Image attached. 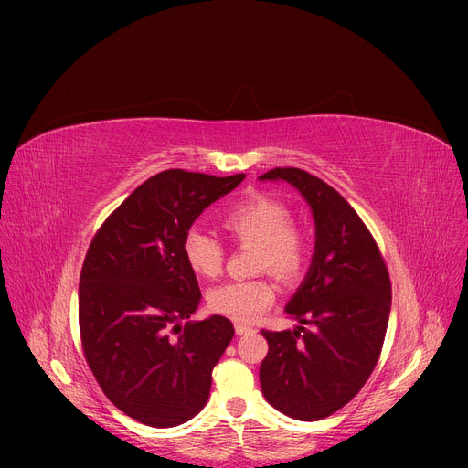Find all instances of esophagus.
Instances as JSON below:
<instances>
[{
  "label": "esophagus",
  "instance_id": "1",
  "mask_svg": "<svg viewBox=\"0 0 468 468\" xmlns=\"http://www.w3.org/2000/svg\"><path fill=\"white\" fill-rule=\"evenodd\" d=\"M235 332H237L239 335H244V334H254V328H252V326H249V324L237 323V324H235Z\"/></svg>",
  "mask_w": 468,
  "mask_h": 468
}]
</instances>
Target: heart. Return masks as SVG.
Returning <instances> with one entry per match:
<instances>
[{
	"instance_id": "b5f03b06",
	"label": "heart",
	"mask_w": 468,
	"mask_h": 468,
	"mask_svg": "<svg viewBox=\"0 0 468 468\" xmlns=\"http://www.w3.org/2000/svg\"><path fill=\"white\" fill-rule=\"evenodd\" d=\"M290 210L277 199L252 195L229 208L221 226L239 242L256 244V269H269L284 281L302 275L309 260V237L292 226ZM184 258L197 275L212 279L224 265V247L203 233L191 229L184 239ZM275 284L265 279L231 281L216 286L208 305L212 311L239 323H252L275 302Z\"/></svg>"
}]
</instances>
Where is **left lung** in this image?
<instances>
[{
    "instance_id": "8db88e82",
    "label": "left lung",
    "mask_w": 468,
    "mask_h": 468,
    "mask_svg": "<svg viewBox=\"0 0 468 468\" xmlns=\"http://www.w3.org/2000/svg\"><path fill=\"white\" fill-rule=\"evenodd\" d=\"M260 180L296 187L314 221L311 265L284 307L300 326L261 330L269 343L261 392L284 415L316 421L355 399L374 372L390 314V281L374 237L334 187L302 168H273Z\"/></svg>"
}]
</instances>
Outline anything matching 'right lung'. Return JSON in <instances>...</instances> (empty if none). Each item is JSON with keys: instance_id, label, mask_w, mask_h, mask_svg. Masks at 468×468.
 I'll use <instances>...</instances> for the list:
<instances>
[{"instance_id": "1", "label": "right lung", "mask_w": 468, "mask_h": 468, "mask_svg": "<svg viewBox=\"0 0 468 468\" xmlns=\"http://www.w3.org/2000/svg\"><path fill=\"white\" fill-rule=\"evenodd\" d=\"M244 178L159 172L90 242L80 277L85 358L104 395L144 425L168 429L199 413L214 366L235 335L221 314L189 321L201 290L184 258V239L205 208Z\"/></svg>"}]
</instances>
